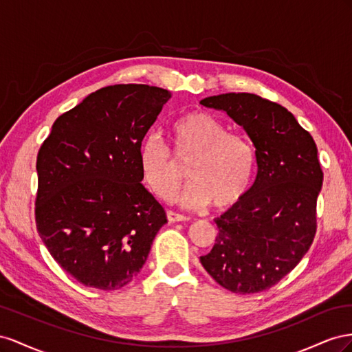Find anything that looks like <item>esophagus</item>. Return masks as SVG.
Here are the masks:
<instances>
[{
	"label": "esophagus",
	"mask_w": 352,
	"mask_h": 352,
	"mask_svg": "<svg viewBox=\"0 0 352 352\" xmlns=\"http://www.w3.org/2000/svg\"><path fill=\"white\" fill-rule=\"evenodd\" d=\"M166 218H168L169 223H179V221H187L188 219L186 215L174 212V210H166Z\"/></svg>",
	"instance_id": "obj_1"
}]
</instances>
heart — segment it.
<instances>
[{
	"label": "heart",
	"mask_w": 352,
	"mask_h": 352,
	"mask_svg": "<svg viewBox=\"0 0 352 352\" xmlns=\"http://www.w3.org/2000/svg\"><path fill=\"white\" fill-rule=\"evenodd\" d=\"M175 156L187 162L188 183L183 204L226 209L243 199L252 183L256 153L250 140L228 131L224 122L204 110L173 120L169 128ZM144 182L160 199H170L183 182L182 168L159 135H147L138 148Z\"/></svg>",
	"instance_id": "heart-1"
}]
</instances>
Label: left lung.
<instances>
[{
	"mask_svg": "<svg viewBox=\"0 0 352 352\" xmlns=\"http://www.w3.org/2000/svg\"><path fill=\"white\" fill-rule=\"evenodd\" d=\"M200 104L243 126L258 164L243 199L215 219V245L200 263L233 294L263 292L298 265L314 240L323 186L317 146L286 107L256 94H219Z\"/></svg>",
	"mask_w": 352,
	"mask_h": 352,
	"instance_id": "1",
	"label": "left lung"
}]
</instances>
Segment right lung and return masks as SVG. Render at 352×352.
<instances>
[{
  "label": "right lung",
  "instance_id": "right-lung-1",
  "mask_svg": "<svg viewBox=\"0 0 352 352\" xmlns=\"http://www.w3.org/2000/svg\"><path fill=\"white\" fill-rule=\"evenodd\" d=\"M170 98L168 89H97L53 124L36 157L35 221L56 263L100 290L143 268L165 210L142 184L138 148Z\"/></svg>",
  "mask_w": 352,
  "mask_h": 352
}]
</instances>
